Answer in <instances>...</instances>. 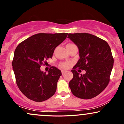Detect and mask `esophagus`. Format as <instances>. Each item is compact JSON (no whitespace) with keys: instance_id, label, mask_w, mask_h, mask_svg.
<instances>
[{"instance_id":"esophagus-1","label":"esophagus","mask_w":124,"mask_h":124,"mask_svg":"<svg viewBox=\"0 0 124 124\" xmlns=\"http://www.w3.org/2000/svg\"><path fill=\"white\" fill-rule=\"evenodd\" d=\"M65 72H66V71H65V70H62V75H63V74L65 73Z\"/></svg>"}]
</instances>
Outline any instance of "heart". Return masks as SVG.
<instances>
[{"mask_svg": "<svg viewBox=\"0 0 124 124\" xmlns=\"http://www.w3.org/2000/svg\"><path fill=\"white\" fill-rule=\"evenodd\" d=\"M72 44H68L67 45H71ZM69 63H64V62H62V63H61L59 64V66L61 67V68H63V69H67V68L69 67Z\"/></svg>", "mask_w": 124, "mask_h": 124, "instance_id": "b5f03b06", "label": "heart"}]
</instances>
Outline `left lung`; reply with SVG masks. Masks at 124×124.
Listing matches in <instances>:
<instances>
[{
  "label": "left lung",
  "instance_id": "left-lung-1",
  "mask_svg": "<svg viewBox=\"0 0 124 124\" xmlns=\"http://www.w3.org/2000/svg\"><path fill=\"white\" fill-rule=\"evenodd\" d=\"M78 47L80 59L73 66V79L69 86L74 96L90 99L106 89L113 68L111 50L106 41L88 33L69 34L68 35ZM78 69L86 71L84 75Z\"/></svg>",
  "mask_w": 124,
  "mask_h": 124
}]
</instances>
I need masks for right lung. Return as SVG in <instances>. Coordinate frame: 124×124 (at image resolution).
Here are the masks:
<instances>
[{
    "label": "right lung",
    "instance_id": "1",
    "mask_svg": "<svg viewBox=\"0 0 124 124\" xmlns=\"http://www.w3.org/2000/svg\"><path fill=\"white\" fill-rule=\"evenodd\" d=\"M68 33H39L25 39L16 48L12 62L18 87L28 99L41 102L56 90L61 71L52 66L48 73L41 71L44 61L52 58L54 50L66 39Z\"/></svg>",
    "mask_w": 124,
    "mask_h": 124
}]
</instances>
